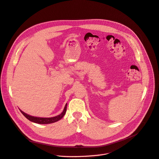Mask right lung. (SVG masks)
Listing matches in <instances>:
<instances>
[{"mask_svg": "<svg viewBox=\"0 0 159 159\" xmlns=\"http://www.w3.org/2000/svg\"><path fill=\"white\" fill-rule=\"evenodd\" d=\"M67 110V104L65 106V107L62 113L60 114L59 115H57L54 117H51V118H41V117H35V116H30L25 113H24L21 110H20L21 113L24 115V116L26 117L29 120L34 122V123L36 124H52L54 123V122H56L60 119H62L64 116L65 115Z\"/></svg>", "mask_w": 159, "mask_h": 159, "instance_id": "1", "label": "right lung"}]
</instances>
